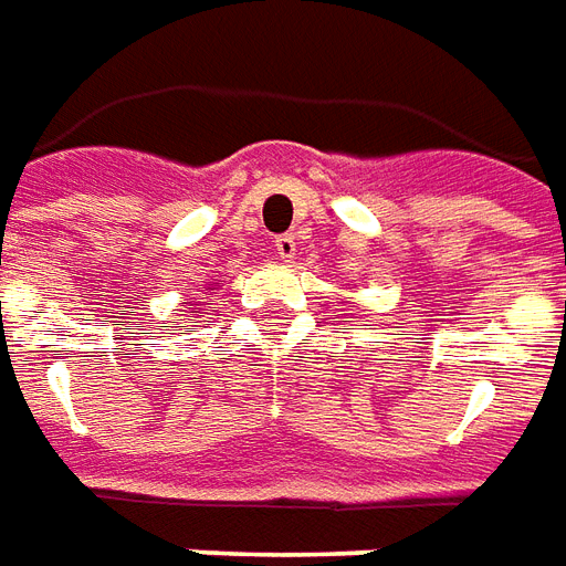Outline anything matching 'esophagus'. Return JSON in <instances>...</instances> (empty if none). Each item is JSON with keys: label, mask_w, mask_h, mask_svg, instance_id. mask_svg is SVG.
I'll use <instances>...</instances> for the list:
<instances>
[{"label": "esophagus", "mask_w": 566, "mask_h": 566, "mask_svg": "<svg viewBox=\"0 0 566 566\" xmlns=\"http://www.w3.org/2000/svg\"><path fill=\"white\" fill-rule=\"evenodd\" d=\"M275 254L282 258V261H291L296 254V240L291 233H282V237H275Z\"/></svg>", "instance_id": "obj_1"}]
</instances>
